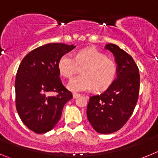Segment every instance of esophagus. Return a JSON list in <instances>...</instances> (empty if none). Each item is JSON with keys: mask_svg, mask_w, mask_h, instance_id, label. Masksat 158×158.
<instances>
[{"mask_svg": "<svg viewBox=\"0 0 158 158\" xmlns=\"http://www.w3.org/2000/svg\"><path fill=\"white\" fill-rule=\"evenodd\" d=\"M73 98L76 99L77 98V97H79V96H81V95L78 94V93H73Z\"/></svg>", "mask_w": 158, "mask_h": 158, "instance_id": "obj_1", "label": "esophagus"}]
</instances>
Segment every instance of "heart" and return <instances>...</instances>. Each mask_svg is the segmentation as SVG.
Instances as JSON below:
<instances>
[{
	"label": "heart",
	"instance_id": "heart-1",
	"mask_svg": "<svg viewBox=\"0 0 158 158\" xmlns=\"http://www.w3.org/2000/svg\"><path fill=\"white\" fill-rule=\"evenodd\" d=\"M77 62L84 66L81 69V75L72 79L67 85L71 92L88 91L94 87L97 90H104L115 80L116 64L96 49H82L77 53L76 59L69 53L63 54L58 62L60 74L67 78L72 77L76 72Z\"/></svg>",
	"mask_w": 158,
	"mask_h": 158
}]
</instances>
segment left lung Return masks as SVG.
<instances>
[{"label": "left lung", "mask_w": 158, "mask_h": 158, "mask_svg": "<svg viewBox=\"0 0 158 158\" xmlns=\"http://www.w3.org/2000/svg\"><path fill=\"white\" fill-rule=\"evenodd\" d=\"M105 49L115 57L116 76L107 90L93 96L87 106L88 120L100 134L118 131L127 122L136 106L139 94L140 76L132 57L115 44H107Z\"/></svg>", "instance_id": "obj_1"}]
</instances>
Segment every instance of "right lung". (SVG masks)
I'll list each match as a JSON object with an SVG mask.
<instances>
[{
	"label": "right lung",
	"instance_id": "1",
	"mask_svg": "<svg viewBox=\"0 0 158 158\" xmlns=\"http://www.w3.org/2000/svg\"><path fill=\"white\" fill-rule=\"evenodd\" d=\"M75 47L48 43L28 53L19 65L15 81L16 110L22 122L35 133L52 130L61 118L64 105L73 98L60 79L58 62ZM51 91L58 94L50 96Z\"/></svg>",
	"mask_w": 158,
	"mask_h": 158
}]
</instances>
